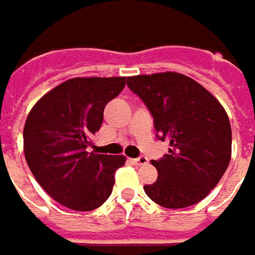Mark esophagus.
Listing matches in <instances>:
<instances>
[{"label":"esophagus","instance_id":"1","mask_svg":"<svg viewBox=\"0 0 255 255\" xmlns=\"http://www.w3.org/2000/svg\"><path fill=\"white\" fill-rule=\"evenodd\" d=\"M134 163L135 165H146L148 163V158L146 156H139V158H136V159H134Z\"/></svg>","mask_w":255,"mask_h":255}]
</instances>
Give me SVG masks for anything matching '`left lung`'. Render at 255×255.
Segmentation results:
<instances>
[{"instance_id":"8db88e82","label":"left lung","mask_w":255,"mask_h":255,"mask_svg":"<svg viewBox=\"0 0 255 255\" xmlns=\"http://www.w3.org/2000/svg\"><path fill=\"white\" fill-rule=\"evenodd\" d=\"M128 87L151 111L169 154L152 161L158 179L145 185L159 206L182 209L200 202L222 179L232 158V127L220 101L196 80L176 72L131 76Z\"/></svg>"}]
</instances>
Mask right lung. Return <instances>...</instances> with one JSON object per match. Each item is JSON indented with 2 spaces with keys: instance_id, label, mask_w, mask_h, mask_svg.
<instances>
[{
  "instance_id": "right-lung-1",
  "label": "right lung",
  "mask_w": 255,
  "mask_h": 255,
  "mask_svg": "<svg viewBox=\"0 0 255 255\" xmlns=\"http://www.w3.org/2000/svg\"><path fill=\"white\" fill-rule=\"evenodd\" d=\"M126 77H75L42 96L26 117L23 152L36 182L57 203L77 212L100 207L111 195L124 155L89 152L106 104Z\"/></svg>"
}]
</instances>
